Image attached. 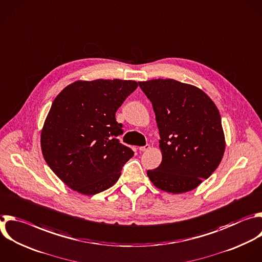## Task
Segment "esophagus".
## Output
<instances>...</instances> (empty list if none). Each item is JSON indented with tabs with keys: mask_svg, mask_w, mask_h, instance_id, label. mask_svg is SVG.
<instances>
[{
	"mask_svg": "<svg viewBox=\"0 0 262 262\" xmlns=\"http://www.w3.org/2000/svg\"><path fill=\"white\" fill-rule=\"evenodd\" d=\"M149 149H150V145H148V144H146L145 146H142V147L139 148V150L142 151V152H143V151H147V150H149Z\"/></svg>",
	"mask_w": 262,
	"mask_h": 262,
	"instance_id": "1",
	"label": "esophagus"
}]
</instances>
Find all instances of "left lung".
I'll use <instances>...</instances> for the list:
<instances>
[{
    "mask_svg": "<svg viewBox=\"0 0 262 262\" xmlns=\"http://www.w3.org/2000/svg\"><path fill=\"white\" fill-rule=\"evenodd\" d=\"M150 100L159 129L162 160L147 175L157 188L183 193L196 188L218 167L225 149L221 116L200 89L172 79L139 82Z\"/></svg>",
    "mask_w": 262,
    "mask_h": 262,
    "instance_id": "obj_1",
    "label": "left lung"
}]
</instances>
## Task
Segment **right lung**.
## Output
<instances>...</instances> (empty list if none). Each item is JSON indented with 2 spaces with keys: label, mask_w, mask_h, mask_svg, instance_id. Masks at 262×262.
I'll return each instance as SVG.
<instances>
[{
  "label": "right lung",
  "mask_w": 262,
  "mask_h": 262,
  "mask_svg": "<svg viewBox=\"0 0 262 262\" xmlns=\"http://www.w3.org/2000/svg\"><path fill=\"white\" fill-rule=\"evenodd\" d=\"M137 87L132 80L76 81L53 101L41 133L42 153L73 190L94 195L110 188L134 156L117 139L123 130L115 114Z\"/></svg>",
  "instance_id": "1"
}]
</instances>
